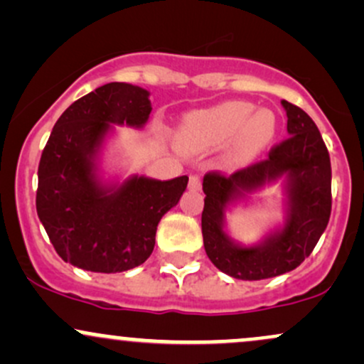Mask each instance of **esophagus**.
I'll return each mask as SVG.
<instances>
[{"label": "esophagus", "mask_w": 364, "mask_h": 364, "mask_svg": "<svg viewBox=\"0 0 364 364\" xmlns=\"http://www.w3.org/2000/svg\"><path fill=\"white\" fill-rule=\"evenodd\" d=\"M190 188L191 190H200L202 188V181L198 176H190Z\"/></svg>", "instance_id": "1"}]
</instances>
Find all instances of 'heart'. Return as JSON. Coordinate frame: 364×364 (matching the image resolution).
Listing matches in <instances>:
<instances>
[{
    "label": "heart",
    "instance_id": "1",
    "mask_svg": "<svg viewBox=\"0 0 364 364\" xmlns=\"http://www.w3.org/2000/svg\"><path fill=\"white\" fill-rule=\"evenodd\" d=\"M277 118L270 109H257L252 102L229 101L186 116L178 129V144L188 150L215 149L231 144L237 162L257 157L272 144Z\"/></svg>",
    "mask_w": 364,
    "mask_h": 364
}]
</instances>
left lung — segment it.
<instances>
[{
	"label": "left lung",
	"instance_id": "1",
	"mask_svg": "<svg viewBox=\"0 0 364 364\" xmlns=\"http://www.w3.org/2000/svg\"><path fill=\"white\" fill-rule=\"evenodd\" d=\"M281 104L289 139L270 150L269 159L231 176L208 173L203 178L202 235L207 257L220 272L241 281H262L294 270L310 257L330 219L328 150L306 112L287 101ZM277 181L283 191V224L255 245L232 240L225 231V212Z\"/></svg>",
	"mask_w": 364,
	"mask_h": 364
}]
</instances>
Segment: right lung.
<instances>
[{
    "instance_id": "obj_1",
    "label": "right lung",
    "mask_w": 364,
    "mask_h": 364,
    "mask_svg": "<svg viewBox=\"0 0 364 364\" xmlns=\"http://www.w3.org/2000/svg\"><path fill=\"white\" fill-rule=\"evenodd\" d=\"M149 95L124 82L99 87L63 112L43 150L37 215L56 253L82 270L116 274L141 265L162 215L186 190L188 176L104 178L102 152L114 127L144 128Z\"/></svg>"
}]
</instances>
